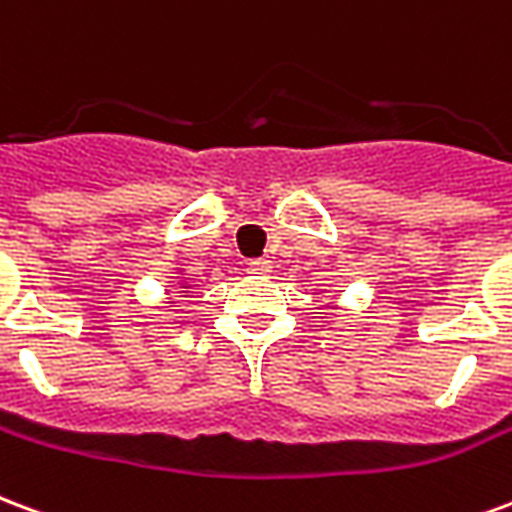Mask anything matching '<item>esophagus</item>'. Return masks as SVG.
<instances>
[{"instance_id": "obj_1", "label": "esophagus", "mask_w": 512, "mask_h": 512, "mask_svg": "<svg viewBox=\"0 0 512 512\" xmlns=\"http://www.w3.org/2000/svg\"><path fill=\"white\" fill-rule=\"evenodd\" d=\"M248 267H251V272H256V275H270L272 261L270 259H251L248 261Z\"/></svg>"}]
</instances>
